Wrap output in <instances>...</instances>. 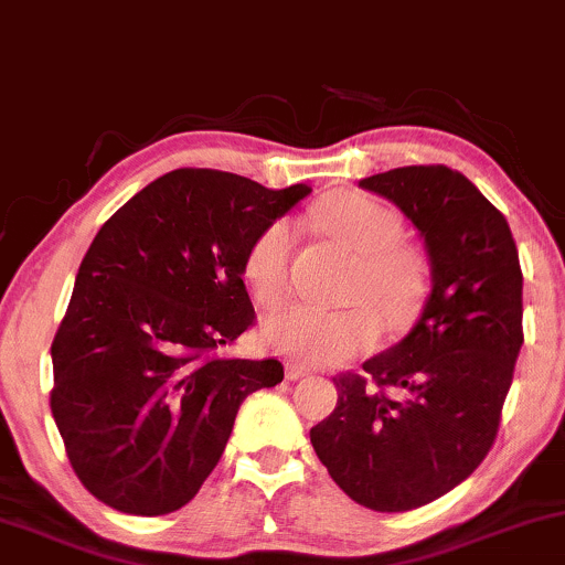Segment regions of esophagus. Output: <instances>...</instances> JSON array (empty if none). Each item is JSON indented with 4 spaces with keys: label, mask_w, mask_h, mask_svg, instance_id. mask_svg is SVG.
<instances>
[{
    "label": "esophagus",
    "mask_w": 565,
    "mask_h": 565,
    "mask_svg": "<svg viewBox=\"0 0 565 565\" xmlns=\"http://www.w3.org/2000/svg\"><path fill=\"white\" fill-rule=\"evenodd\" d=\"M284 373H287V379L289 382H297V379H302V376H308V369H305V365H300V363H295V360H289L287 363V369H284Z\"/></svg>",
    "instance_id": "obj_1"
}]
</instances>
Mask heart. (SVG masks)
Here are the masks:
<instances>
[{
	"label": "heart",
	"mask_w": 565,
	"mask_h": 565,
	"mask_svg": "<svg viewBox=\"0 0 565 565\" xmlns=\"http://www.w3.org/2000/svg\"><path fill=\"white\" fill-rule=\"evenodd\" d=\"M312 217L323 234L358 255L339 300L348 305H291L270 316L263 339L302 363H337L371 348L379 331L405 329L429 291V260L416 244L399 239V217L365 194L337 192L321 200ZM295 228L287 217L263 226L244 253L242 274L260 308H276L289 295Z\"/></svg>",
	"instance_id": "obj_1"
}]
</instances>
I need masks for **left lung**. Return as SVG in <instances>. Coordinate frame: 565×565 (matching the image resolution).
<instances>
[{"instance_id": "obj_1", "label": "left lung", "mask_w": 565, "mask_h": 565, "mask_svg": "<svg viewBox=\"0 0 565 565\" xmlns=\"http://www.w3.org/2000/svg\"><path fill=\"white\" fill-rule=\"evenodd\" d=\"M360 186L424 236L431 291L403 342L334 379L312 450L348 498L403 513L471 477L494 445L523 344V276L511 226L463 173L407 166Z\"/></svg>"}]
</instances>
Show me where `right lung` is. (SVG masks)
Listing matches in <instances>:
<instances>
[{
	"mask_svg": "<svg viewBox=\"0 0 565 565\" xmlns=\"http://www.w3.org/2000/svg\"><path fill=\"white\" fill-rule=\"evenodd\" d=\"M310 194L179 168L97 231L52 342V416L94 498L179 511L217 466L247 394L278 360L221 355L255 321L242 263L263 226Z\"/></svg>",
	"mask_w": 565,
	"mask_h": 565,
	"instance_id": "right-lung-1",
	"label": "right lung"
}]
</instances>
